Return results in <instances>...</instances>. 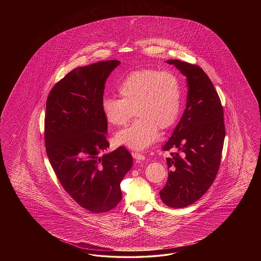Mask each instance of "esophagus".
Here are the masks:
<instances>
[{
  "label": "esophagus",
  "instance_id": "obj_1",
  "mask_svg": "<svg viewBox=\"0 0 261 261\" xmlns=\"http://www.w3.org/2000/svg\"><path fill=\"white\" fill-rule=\"evenodd\" d=\"M133 155L135 160H138V161H144L145 160V155L140 154V153H133Z\"/></svg>",
  "mask_w": 261,
  "mask_h": 261
}]
</instances>
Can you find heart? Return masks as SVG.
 I'll list each match as a JSON object with an SVG mask.
<instances>
[{"instance_id": "1", "label": "heart", "mask_w": 261, "mask_h": 261, "mask_svg": "<svg viewBox=\"0 0 261 261\" xmlns=\"http://www.w3.org/2000/svg\"><path fill=\"white\" fill-rule=\"evenodd\" d=\"M121 99L105 96L100 109L106 121L122 126L133 115L138 118L116 135L117 144L143 150L159 137V128H171L181 110L182 90L177 76L171 72L151 69L129 72L117 87Z\"/></svg>"}]
</instances>
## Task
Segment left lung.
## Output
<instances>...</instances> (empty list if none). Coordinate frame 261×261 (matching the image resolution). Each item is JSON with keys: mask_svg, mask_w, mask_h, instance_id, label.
Returning <instances> with one entry per match:
<instances>
[{"mask_svg": "<svg viewBox=\"0 0 261 261\" xmlns=\"http://www.w3.org/2000/svg\"><path fill=\"white\" fill-rule=\"evenodd\" d=\"M187 77V106L164 151L177 149L167 158L166 185L160 191L169 207L184 208L194 203L217 176L225 139L223 107L210 78L200 67L169 60Z\"/></svg>", "mask_w": 261, "mask_h": 261, "instance_id": "obj_1", "label": "left lung"}]
</instances>
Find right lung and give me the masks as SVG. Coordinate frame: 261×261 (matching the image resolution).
Returning a JSON list of instances; mask_svg holds the SVG:
<instances>
[{
  "label": "right lung",
  "instance_id": "right-lung-1",
  "mask_svg": "<svg viewBox=\"0 0 261 261\" xmlns=\"http://www.w3.org/2000/svg\"><path fill=\"white\" fill-rule=\"evenodd\" d=\"M119 61H98L67 73L46 100L44 143L61 186L79 205L92 213L110 211L122 199L120 183L133 156L109 146L107 121L100 109L106 79Z\"/></svg>",
  "mask_w": 261,
  "mask_h": 261
}]
</instances>
